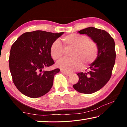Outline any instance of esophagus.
<instances>
[{"label": "esophagus", "mask_w": 127, "mask_h": 127, "mask_svg": "<svg viewBox=\"0 0 127 127\" xmlns=\"http://www.w3.org/2000/svg\"><path fill=\"white\" fill-rule=\"evenodd\" d=\"M61 72L63 73V74H64L66 75V76H70V75L71 74V73H69V72H67L64 71V70H61Z\"/></svg>", "instance_id": "obj_1"}]
</instances>
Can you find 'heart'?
<instances>
[{"label": "heart", "instance_id": "b5f03b06", "mask_svg": "<svg viewBox=\"0 0 127 127\" xmlns=\"http://www.w3.org/2000/svg\"><path fill=\"white\" fill-rule=\"evenodd\" d=\"M66 49L72 48L69 58L61 59L57 65L64 71L73 72L82 68L89 67L97 58L98 55V44L91 40L89 36L85 35L72 33L62 38ZM50 54L52 58L57 61L64 54L63 46L59 40H55L50 48Z\"/></svg>", "mask_w": 127, "mask_h": 127}]
</instances>
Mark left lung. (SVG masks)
<instances>
[{
    "label": "left lung",
    "mask_w": 127,
    "mask_h": 127,
    "mask_svg": "<svg viewBox=\"0 0 127 127\" xmlns=\"http://www.w3.org/2000/svg\"><path fill=\"white\" fill-rule=\"evenodd\" d=\"M78 33L90 36L99 48L97 59L90 66L88 71L77 74L78 82L73 85L80 93L90 94L100 90L111 78L116 58L115 42L106 31L93 27L81 30Z\"/></svg>",
    "instance_id": "obj_1"
}]
</instances>
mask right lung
<instances>
[{
  "mask_svg": "<svg viewBox=\"0 0 127 127\" xmlns=\"http://www.w3.org/2000/svg\"><path fill=\"white\" fill-rule=\"evenodd\" d=\"M63 32L44 31L27 32L12 45L9 65L13 82L17 89L28 97L37 98L50 91L59 68L45 71L54 64L50 54L52 43Z\"/></svg>",
  "mask_w": 127,
  "mask_h": 127,
  "instance_id": "right-lung-1",
  "label": "right lung"
}]
</instances>
